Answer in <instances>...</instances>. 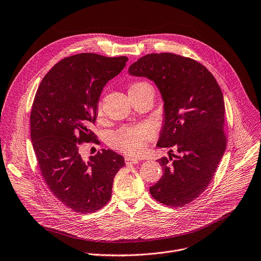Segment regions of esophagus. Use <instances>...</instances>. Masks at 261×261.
Here are the masks:
<instances>
[{
    "label": "esophagus",
    "mask_w": 261,
    "mask_h": 261,
    "mask_svg": "<svg viewBox=\"0 0 261 261\" xmlns=\"http://www.w3.org/2000/svg\"><path fill=\"white\" fill-rule=\"evenodd\" d=\"M138 162H139V159L136 158V156H130V155L125 156V163L126 164H137Z\"/></svg>",
    "instance_id": "1"
}]
</instances>
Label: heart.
Returning <instances> with one entry per match:
<instances>
[{
	"mask_svg": "<svg viewBox=\"0 0 261 261\" xmlns=\"http://www.w3.org/2000/svg\"><path fill=\"white\" fill-rule=\"evenodd\" d=\"M150 85L146 82H136L133 83L130 88L129 93L135 92L144 87H149ZM102 114L101 101L97 105V115L100 116ZM154 137V130L148 124H136L131 126H124L113 132L109 137V143L117 148L118 150L138 154L141 153L147 142L150 141Z\"/></svg>",
	"mask_w": 261,
	"mask_h": 261,
	"instance_id": "obj_1",
	"label": "heart"
}]
</instances>
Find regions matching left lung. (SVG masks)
Instances as JSON below:
<instances>
[{
  "mask_svg": "<svg viewBox=\"0 0 261 261\" xmlns=\"http://www.w3.org/2000/svg\"><path fill=\"white\" fill-rule=\"evenodd\" d=\"M128 70L156 85L164 100L156 145L178 152L158 160L163 176L149 193L164 205L182 207L209 186L226 147L221 89L203 64L173 53L147 54Z\"/></svg>",
  "mask_w": 261,
  "mask_h": 261,
  "instance_id": "left-lung-1",
  "label": "left lung"
}]
</instances>
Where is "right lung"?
<instances>
[{
    "label": "right lung",
    "mask_w": 261,
    "mask_h": 261,
    "mask_svg": "<svg viewBox=\"0 0 261 261\" xmlns=\"http://www.w3.org/2000/svg\"><path fill=\"white\" fill-rule=\"evenodd\" d=\"M128 58L81 53L60 60L43 77L31 113V138L43 178L53 195L76 213L108 204L124 158L102 149L89 161L79 146L98 143L95 123L103 87L122 71Z\"/></svg>",
    "instance_id": "1"
}]
</instances>
